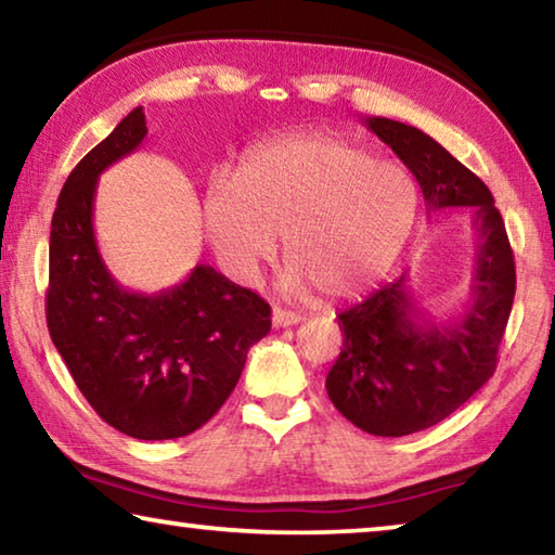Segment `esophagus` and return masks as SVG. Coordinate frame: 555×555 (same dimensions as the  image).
<instances>
[{"mask_svg":"<svg viewBox=\"0 0 555 555\" xmlns=\"http://www.w3.org/2000/svg\"><path fill=\"white\" fill-rule=\"evenodd\" d=\"M271 323H274V327H291L300 323V315L284 311V308H274V311H271Z\"/></svg>","mask_w":555,"mask_h":555,"instance_id":"34e87169","label":"esophagus"}]
</instances>
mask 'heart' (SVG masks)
Instances as JSON below:
<instances>
[{
    "label": "heart",
    "mask_w": 555,
    "mask_h": 555,
    "mask_svg": "<svg viewBox=\"0 0 555 555\" xmlns=\"http://www.w3.org/2000/svg\"><path fill=\"white\" fill-rule=\"evenodd\" d=\"M406 168L372 162L331 131L271 139L244 154L237 176L215 168L203 185V224L232 279L255 284L276 255L284 286L325 304L350 300L387 274L416 220Z\"/></svg>",
    "instance_id": "heart-1"
}]
</instances>
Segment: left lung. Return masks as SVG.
<instances>
[{
	"instance_id": "8db88e82",
	"label": "left lung",
	"mask_w": 555,
	"mask_h": 555,
	"mask_svg": "<svg viewBox=\"0 0 555 555\" xmlns=\"http://www.w3.org/2000/svg\"><path fill=\"white\" fill-rule=\"evenodd\" d=\"M424 193L426 210L467 208L475 269L465 311L434 323L418 311L409 274L337 315L343 350L327 372L335 409L372 436L399 438L440 424L492 377L509 321L516 271L504 220L480 178L424 131L367 117Z\"/></svg>"
}]
</instances>
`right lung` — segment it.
I'll use <instances>...</instances> for the list:
<instances>
[{
  "mask_svg": "<svg viewBox=\"0 0 555 555\" xmlns=\"http://www.w3.org/2000/svg\"><path fill=\"white\" fill-rule=\"evenodd\" d=\"M144 137L137 107L65 181L51 220L46 323L102 421L139 440H171L228 401L249 347L271 331V308L208 264L158 294H137L109 274L92 228L98 178Z\"/></svg>",
  "mask_w": 555,
  "mask_h": 555,
  "instance_id": "obj_1",
  "label": "right lung"
}]
</instances>
